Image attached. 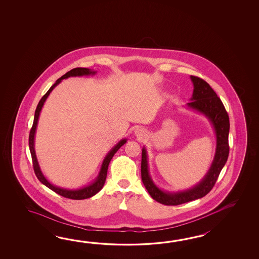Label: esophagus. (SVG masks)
Listing matches in <instances>:
<instances>
[{"instance_id":"obj_1","label":"esophagus","mask_w":259,"mask_h":259,"mask_svg":"<svg viewBox=\"0 0 259 259\" xmlns=\"http://www.w3.org/2000/svg\"><path fill=\"white\" fill-rule=\"evenodd\" d=\"M134 134H135V136H136V137L142 139V138H143L144 136H145V132L143 131V128H141V127H138V128H136V130L134 131Z\"/></svg>"}]
</instances>
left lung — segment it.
<instances>
[{
    "label": "left lung",
    "instance_id": "left-lung-1",
    "mask_svg": "<svg viewBox=\"0 0 259 259\" xmlns=\"http://www.w3.org/2000/svg\"><path fill=\"white\" fill-rule=\"evenodd\" d=\"M193 92L190 102L186 104L187 109L194 111L205 116L209 121L215 136V151L212 164L204 178L193 187L178 192H167L154 183L149 171L148 153L145 146L142 151V180L151 197L160 204L178 205L202 198L214 187L220 171L225 165L229 156V132L230 120L221 100L200 77L191 76Z\"/></svg>",
    "mask_w": 259,
    "mask_h": 259
}]
</instances>
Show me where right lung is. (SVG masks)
Instances as JSON below:
<instances>
[{"instance_id": "1", "label": "right lung", "mask_w": 259, "mask_h": 259, "mask_svg": "<svg viewBox=\"0 0 259 259\" xmlns=\"http://www.w3.org/2000/svg\"><path fill=\"white\" fill-rule=\"evenodd\" d=\"M97 71H94L93 69L90 68H85V67H77L74 68L70 71L66 73L64 76H62L60 78H58L55 84L49 89V91L44 94V97L40 99L39 104L37 105V108L35 111V115H34V121L31 131L29 133V139H28V143H29V150H30V154L32 157V162H33L34 171L37 178L39 179V182H41L46 187L49 188L52 191H54L55 193L60 194L62 196L66 197V198L73 199V200H83V199L90 198L92 196L95 195L96 193H99L100 191L103 189L105 185V180L107 176V169H108V165L110 163L111 159L113 158L114 154H116L118 151V149L121 147L122 145H124L127 143V139H122L116 145L111 149L110 151L106 154L105 158L103 160V163L100 167L99 173L97 177L95 178L94 182L90 183L86 186L83 187L77 188V189H67V188H62L59 186H55L54 184H52L51 182L46 179V177L44 176L42 171L40 169V166L39 165V162L37 159V155L35 152V134H36V130L38 126V121H39V115L41 109L44 107V103L46 102V100L48 98L50 94L53 92V90L61 83L63 79H66L68 77H83V76H94Z\"/></svg>"}]
</instances>
